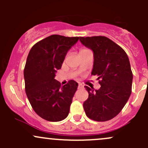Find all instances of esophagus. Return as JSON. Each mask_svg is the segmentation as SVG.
I'll list each match as a JSON object with an SVG mask.
<instances>
[{"mask_svg":"<svg viewBox=\"0 0 148 148\" xmlns=\"http://www.w3.org/2000/svg\"><path fill=\"white\" fill-rule=\"evenodd\" d=\"M83 87H84L83 85L81 83H79V84H78V88H79V89H82Z\"/></svg>","mask_w":148,"mask_h":148,"instance_id":"esophagus-1","label":"esophagus"}]
</instances>
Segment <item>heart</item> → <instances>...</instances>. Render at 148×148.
<instances>
[{"instance_id": "b5f03b06", "label": "heart", "mask_w": 148, "mask_h": 148, "mask_svg": "<svg viewBox=\"0 0 148 148\" xmlns=\"http://www.w3.org/2000/svg\"><path fill=\"white\" fill-rule=\"evenodd\" d=\"M88 49H85V48H82L81 49H80V53H82V52H84V51H87Z\"/></svg>"}]
</instances>
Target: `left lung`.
Listing matches in <instances>:
<instances>
[{
    "mask_svg": "<svg viewBox=\"0 0 148 148\" xmlns=\"http://www.w3.org/2000/svg\"><path fill=\"white\" fill-rule=\"evenodd\" d=\"M94 52L92 75L98 77L101 87L89 93L83 107L91 120L104 122L114 118L125 107L132 92V72L129 58L120 46L106 36L79 37Z\"/></svg>",
    "mask_w": 148,
    "mask_h": 148,
    "instance_id": "left-lung-1",
    "label": "left lung"
}]
</instances>
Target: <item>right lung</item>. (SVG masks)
I'll use <instances>...</instances> for the list:
<instances>
[{
  "instance_id": "add662e5",
  "label": "right lung",
  "mask_w": 148,
  "mask_h": 148,
  "mask_svg": "<svg viewBox=\"0 0 148 148\" xmlns=\"http://www.w3.org/2000/svg\"><path fill=\"white\" fill-rule=\"evenodd\" d=\"M78 40L54 34L34 44L28 53L23 71L26 95L35 112L49 122L64 120L69 112L78 84L69 80L62 86L54 77Z\"/></svg>"
}]
</instances>
